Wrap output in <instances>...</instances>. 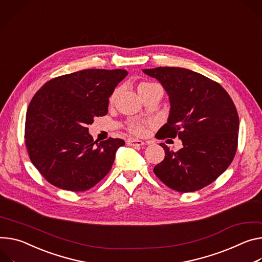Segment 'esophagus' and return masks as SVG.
<instances>
[{
	"mask_svg": "<svg viewBox=\"0 0 262 262\" xmlns=\"http://www.w3.org/2000/svg\"><path fill=\"white\" fill-rule=\"evenodd\" d=\"M126 144L132 145V146H140V145H144L145 143L141 140H136V139H127L126 140Z\"/></svg>",
	"mask_w": 262,
	"mask_h": 262,
	"instance_id": "esophagus-1",
	"label": "esophagus"
}]
</instances>
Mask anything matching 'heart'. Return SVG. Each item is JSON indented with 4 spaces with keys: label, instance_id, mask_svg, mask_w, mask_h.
Returning <instances> with one entry per match:
<instances>
[{
    "label": "heart",
    "instance_id": "obj_1",
    "mask_svg": "<svg viewBox=\"0 0 262 262\" xmlns=\"http://www.w3.org/2000/svg\"><path fill=\"white\" fill-rule=\"evenodd\" d=\"M152 84H155V83H147V82L141 83V84H139V86H138V91H139V90H142V89H145V88H147V86H150V85H152ZM115 97H116V92L113 93V95L111 96V100H114ZM128 130H129L132 134H134V135L142 136V135H144L145 132H146V124L140 123V122H132V123H129V125H128Z\"/></svg>",
    "mask_w": 262,
    "mask_h": 262
}]
</instances>
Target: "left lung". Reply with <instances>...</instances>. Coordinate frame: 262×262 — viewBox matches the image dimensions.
I'll list each match as a JSON object with an SVG mask.
<instances>
[{"label":"left lung","instance_id":"1","mask_svg":"<svg viewBox=\"0 0 262 262\" xmlns=\"http://www.w3.org/2000/svg\"><path fill=\"white\" fill-rule=\"evenodd\" d=\"M143 72L169 96V117L158 138L178 137L183 143L177 152L161 143L165 159L155 174L183 193L208 186L229 167L237 150L239 118L233 100L220 83L191 70L159 67Z\"/></svg>","mask_w":262,"mask_h":262}]
</instances>
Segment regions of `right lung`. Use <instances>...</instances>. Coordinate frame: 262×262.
Wrapping results in <instances>:
<instances>
[{
    "mask_svg": "<svg viewBox=\"0 0 262 262\" xmlns=\"http://www.w3.org/2000/svg\"><path fill=\"white\" fill-rule=\"evenodd\" d=\"M122 69H88L55 77L33 96L26 115V147L32 164L53 186L80 192L111 170L125 142L94 141L89 124L107 114L108 98L126 75Z\"/></svg>",
    "mask_w": 262,
    "mask_h": 262,
    "instance_id": "right-lung-1",
    "label": "right lung"
}]
</instances>
